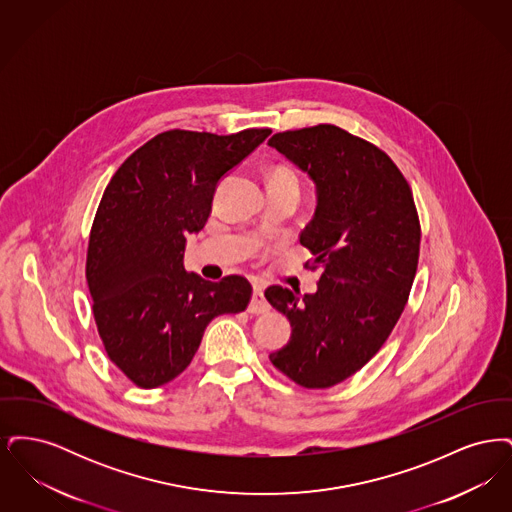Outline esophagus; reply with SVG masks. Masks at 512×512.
<instances>
[{
  "label": "esophagus",
  "mask_w": 512,
  "mask_h": 512,
  "mask_svg": "<svg viewBox=\"0 0 512 512\" xmlns=\"http://www.w3.org/2000/svg\"><path fill=\"white\" fill-rule=\"evenodd\" d=\"M247 311L251 315H263L268 311L267 299L263 295V286L261 284H253V297H251V303L247 307Z\"/></svg>",
  "instance_id": "1"
}]
</instances>
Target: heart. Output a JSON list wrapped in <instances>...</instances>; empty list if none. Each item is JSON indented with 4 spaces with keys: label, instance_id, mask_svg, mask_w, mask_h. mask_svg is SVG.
<instances>
[{
    "label": "heart",
    "instance_id": "obj_1",
    "mask_svg": "<svg viewBox=\"0 0 512 512\" xmlns=\"http://www.w3.org/2000/svg\"><path fill=\"white\" fill-rule=\"evenodd\" d=\"M272 180H284V182H290V184L297 186L295 174L292 171H288V169H278V171L272 174Z\"/></svg>",
    "mask_w": 512,
    "mask_h": 512
}]
</instances>
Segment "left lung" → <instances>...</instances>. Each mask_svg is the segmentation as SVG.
<instances>
[{"label":"left lung","mask_w":512,"mask_h":512,"mask_svg":"<svg viewBox=\"0 0 512 512\" xmlns=\"http://www.w3.org/2000/svg\"><path fill=\"white\" fill-rule=\"evenodd\" d=\"M268 146L317 186V209L299 242L322 268L315 293L265 292L292 324L270 363L297 386L324 390L380 351L413 288L420 222L413 192L380 147L334 124L278 132Z\"/></svg>","instance_id":"8db88e82"}]
</instances>
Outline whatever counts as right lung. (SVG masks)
<instances>
[{
    "label": "right lung",
    "instance_id": "right-lung-1",
    "mask_svg": "<svg viewBox=\"0 0 512 512\" xmlns=\"http://www.w3.org/2000/svg\"><path fill=\"white\" fill-rule=\"evenodd\" d=\"M270 132L167 130L138 147L107 184L86 280L103 347L138 388L174 380L213 318L245 311L253 292L247 278L209 282L188 272L186 236L205 226L220 178Z\"/></svg>",
    "mask_w": 512,
    "mask_h": 512
}]
</instances>
